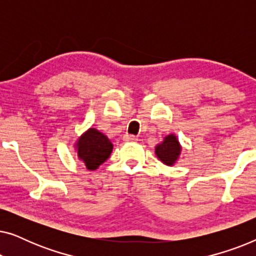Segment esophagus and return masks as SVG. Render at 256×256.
Listing matches in <instances>:
<instances>
[{
    "label": "esophagus",
    "instance_id": "esophagus-1",
    "mask_svg": "<svg viewBox=\"0 0 256 256\" xmlns=\"http://www.w3.org/2000/svg\"><path fill=\"white\" fill-rule=\"evenodd\" d=\"M136 140H138V138H136L134 135H128L127 134V135L124 136V142H134V141H136Z\"/></svg>",
    "mask_w": 256,
    "mask_h": 256
}]
</instances>
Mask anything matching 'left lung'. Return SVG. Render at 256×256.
I'll use <instances>...</instances> for the list:
<instances>
[{
    "mask_svg": "<svg viewBox=\"0 0 256 256\" xmlns=\"http://www.w3.org/2000/svg\"><path fill=\"white\" fill-rule=\"evenodd\" d=\"M155 154L160 162L168 166H174L180 160L182 154V146L174 134H169L163 138L162 142L155 146Z\"/></svg>",
    "mask_w": 256,
    "mask_h": 256,
    "instance_id": "1",
    "label": "left lung"
}]
</instances>
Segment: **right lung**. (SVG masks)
Here are the masks:
<instances>
[{
  "label": "right lung",
  "mask_w": 256,
  "mask_h": 256,
  "mask_svg": "<svg viewBox=\"0 0 256 256\" xmlns=\"http://www.w3.org/2000/svg\"><path fill=\"white\" fill-rule=\"evenodd\" d=\"M74 150L79 160L85 164L86 169L94 171L107 160L113 152V143L106 135L96 128H88L76 138Z\"/></svg>",
  "instance_id": "add662e5"
}]
</instances>
